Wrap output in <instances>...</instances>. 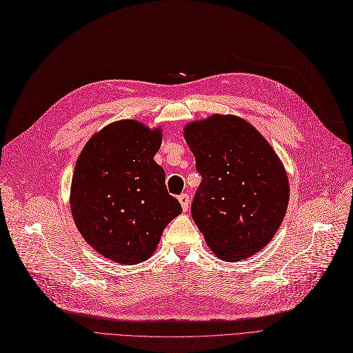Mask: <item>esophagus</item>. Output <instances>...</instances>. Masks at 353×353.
<instances>
[{
  "label": "esophagus",
  "mask_w": 353,
  "mask_h": 353,
  "mask_svg": "<svg viewBox=\"0 0 353 353\" xmlns=\"http://www.w3.org/2000/svg\"><path fill=\"white\" fill-rule=\"evenodd\" d=\"M179 202L181 205V208H183V211H188L189 210V205H190V198L188 193H181L179 196Z\"/></svg>",
  "instance_id": "esophagus-1"
}]
</instances>
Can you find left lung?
Here are the masks:
<instances>
[{"label":"left lung","mask_w":353,"mask_h":353,"mask_svg":"<svg viewBox=\"0 0 353 353\" xmlns=\"http://www.w3.org/2000/svg\"><path fill=\"white\" fill-rule=\"evenodd\" d=\"M185 138L202 176L192 216L206 244L234 262L272 240L286 214L290 185L269 142L237 116L189 123Z\"/></svg>","instance_id":"obj_1"}]
</instances>
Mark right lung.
<instances>
[{"label":"right lung","mask_w":353,"mask_h":353,"mask_svg":"<svg viewBox=\"0 0 353 353\" xmlns=\"http://www.w3.org/2000/svg\"><path fill=\"white\" fill-rule=\"evenodd\" d=\"M160 130L137 121L103 128L78 157L71 211L78 231L101 256L117 263L147 260L163 230L181 212L168 194L165 173L154 161Z\"/></svg>","instance_id":"obj_1"}]
</instances>
